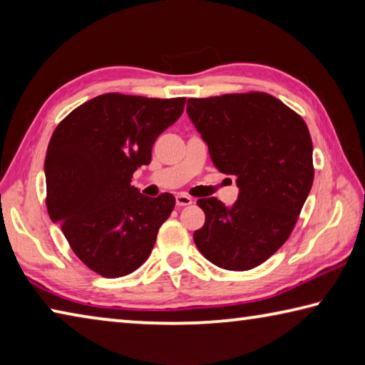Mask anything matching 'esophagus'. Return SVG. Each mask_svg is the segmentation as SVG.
Returning <instances> with one entry per match:
<instances>
[{"label": "esophagus", "mask_w": 365, "mask_h": 365, "mask_svg": "<svg viewBox=\"0 0 365 365\" xmlns=\"http://www.w3.org/2000/svg\"><path fill=\"white\" fill-rule=\"evenodd\" d=\"M175 202H177V206H190L191 202H193V200H191V197L188 196V195H183V193H180V195H177V197H175Z\"/></svg>", "instance_id": "34e87169"}]
</instances>
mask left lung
<instances>
[{
    "instance_id": "obj_1",
    "label": "left lung",
    "mask_w": 365,
    "mask_h": 365,
    "mask_svg": "<svg viewBox=\"0 0 365 365\" xmlns=\"http://www.w3.org/2000/svg\"><path fill=\"white\" fill-rule=\"evenodd\" d=\"M187 113L222 174L237 177L238 200H197L206 222L193 240L209 262L250 270L279 251L314 182L306 122L269 93L190 98Z\"/></svg>"
}]
</instances>
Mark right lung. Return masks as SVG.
Masks as SVG:
<instances>
[{"label": "right lung", "instance_id": "add662e5", "mask_svg": "<svg viewBox=\"0 0 365 365\" xmlns=\"http://www.w3.org/2000/svg\"><path fill=\"white\" fill-rule=\"evenodd\" d=\"M185 101L100 95L53 132L45 158L48 214L76 256L101 277L137 270L174 211V195L148 197L130 182L151 163L154 141L178 120Z\"/></svg>", "mask_w": 365, "mask_h": 365}]
</instances>
